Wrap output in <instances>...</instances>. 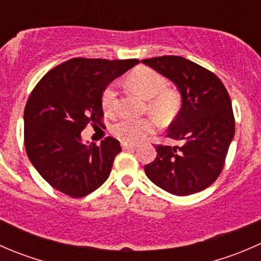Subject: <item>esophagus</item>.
<instances>
[{
	"label": "esophagus",
	"mask_w": 261,
	"mask_h": 261,
	"mask_svg": "<svg viewBox=\"0 0 261 261\" xmlns=\"http://www.w3.org/2000/svg\"><path fill=\"white\" fill-rule=\"evenodd\" d=\"M121 146H122L123 150H128V149H134V147H136V144L125 143V141H122V143H121Z\"/></svg>",
	"instance_id": "esophagus-1"
}]
</instances>
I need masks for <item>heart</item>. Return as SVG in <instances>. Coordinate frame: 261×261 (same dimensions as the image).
I'll return each instance as SVG.
<instances>
[{
  "instance_id": "1",
  "label": "heart",
  "mask_w": 261,
  "mask_h": 261,
  "mask_svg": "<svg viewBox=\"0 0 261 261\" xmlns=\"http://www.w3.org/2000/svg\"><path fill=\"white\" fill-rule=\"evenodd\" d=\"M127 84L133 91L140 94L147 101V109L160 120H168L177 114L179 109V97L174 91L167 89V80L156 70L140 67L133 70L127 77ZM117 89L111 83L102 91L101 105L106 114L115 111ZM155 122L151 118L128 120L122 118L111 126V133L125 143H139L147 135L154 133Z\"/></svg>"
}]
</instances>
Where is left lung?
<instances>
[{"label":"left lung","instance_id":"8db88e82","mask_svg":"<svg viewBox=\"0 0 261 261\" xmlns=\"http://www.w3.org/2000/svg\"><path fill=\"white\" fill-rule=\"evenodd\" d=\"M144 64L174 82L181 109L168 128L178 145H156V158L145 165L150 180L174 196L197 193L215 183L235 135L231 98L211 70L177 55L150 58Z\"/></svg>","mask_w":261,"mask_h":261}]
</instances>
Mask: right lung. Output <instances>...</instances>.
I'll list each match as a JSON object with an SVG mask.
<instances>
[{"label": "right lung", "instance_id": "obj_1", "mask_svg": "<svg viewBox=\"0 0 261 261\" xmlns=\"http://www.w3.org/2000/svg\"><path fill=\"white\" fill-rule=\"evenodd\" d=\"M138 59L73 58L49 70L33 89L23 111L26 154L53 188L81 198L106 181L120 141L82 144L87 125H102V91Z\"/></svg>", "mask_w": 261, "mask_h": 261}]
</instances>
